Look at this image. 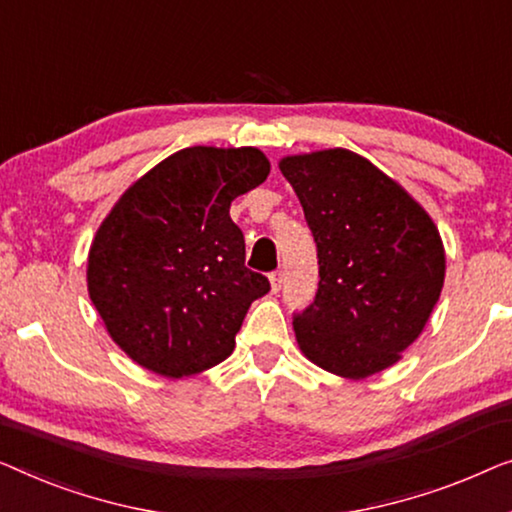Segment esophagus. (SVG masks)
<instances>
[{
  "instance_id": "esophagus-1",
  "label": "esophagus",
  "mask_w": 512,
  "mask_h": 512,
  "mask_svg": "<svg viewBox=\"0 0 512 512\" xmlns=\"http://www.w3.org/2000/svg\"><path fill=\"white\" fill-rule=\"evenodd\" d=\"M269 283H271V292L276 294L280 292V287H283V271H273L269 276Z\"/></svg>"
}]
</instances>
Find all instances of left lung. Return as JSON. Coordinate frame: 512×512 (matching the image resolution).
<instances>
[{
	"label": "left lung",
	"mask_w": 512,
	"mask_h": 512,
	"mask_svg": "<svg viewBox=\"0 0 512 512\" xmlns=\"http://www.w3.org/2000/svg\"><path fill=\"white\" fill-rule=\"evenodd\" d=\"M278 167L318 243V294L292 322L301 352L348 380L390 369L441 297L438 227L394 178L352 150L287 155Z\"/></svg>",
	"instance_id": "obj_1"
}]
</instances>
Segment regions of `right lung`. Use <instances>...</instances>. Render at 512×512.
Returning <instances> with one entry per match:
<instances>
[{"instance_id":"add662e5","label":"right lung","mask_w":512,"mask_h":512,"mask_svg":"<svg viewBox=\"0 0 512 512\" xmlns=\"http://www.w3.org/2000/svg\"><path fill=\"white\" fill-rule=\"evenodd\" d=\"M269 171L253 146H192L115 201L92 239L88 292L132 362L185 378L232 355L250 304L271 287L246 266L229 206Z\"/></svg>"}]
</instances>
